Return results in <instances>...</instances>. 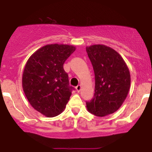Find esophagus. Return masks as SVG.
Returning <instances> with one entry per match:
<instances>
[{
    "instance_id": "obj_1",
    "label": "esophagus",
    "mask_w": 152,
    "mask_h": 152,
    "mask_svg": "<svg viewBox=\"0 0 152 152\" xmlns=\"http://www.w3.org/2000/svg\"><path fill=\"white\" fill-rule=\"evenodd\" d=\"M76 91H77V92H80V90H81V85L76 86Z\"/></svg>"
}]
</instances>
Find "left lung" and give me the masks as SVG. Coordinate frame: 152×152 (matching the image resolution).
<instances>
[{
  "instance_id": "obj_1",
  "label": "left lung",
  "mask_w": 152,
  "mask_h": 152,
  "mask_svg": "<svg viewBox=\"0 0 152 152\" xmlns=\"http://www.w3.org/2000/svg\"><path fill=\"white\" fill-rule=\"evenodd\" d=\"M86 51L95 72V94L87 109L92 114L104 117L120 108L130 88V73L122 57L105 45L87 46Z\"/></svg>"
}]
</instances>
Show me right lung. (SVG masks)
I'll list each match as a JSON object with an SVG mask.
<instances>
[{"instance_id":"right-lung-1","label":"right lung","mask_w":152,"mask_h":152,"mask_svg":"<svg viewBox=\"0 0 152 152\" xmlns=\"http://www.w3.org/2000/svg\"><path fill=\"white\" fill-rule=\"evenodd\" d=\"M76 47L64 44L46 45L27 60L22 78L23 90L32 107L47 118L64 111L72 91L64 61Z\"/></svg>"}]
</instances>
